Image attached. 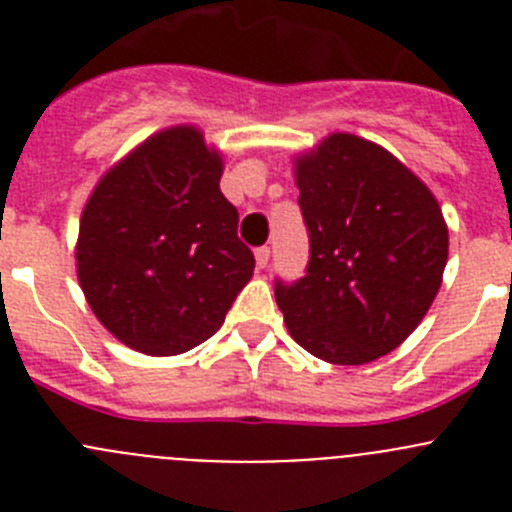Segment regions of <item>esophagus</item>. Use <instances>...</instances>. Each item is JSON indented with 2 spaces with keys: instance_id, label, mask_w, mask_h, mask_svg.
<instances>
[{
  "instance_id": "esophagus-1",
  "label": "esophagus",
  "mask_w": 512,
  "mask_h": 512,
  "mask_svg": "<svg viewBox=\"0 0 512 512\" xmlns=\"http://www.w3.org/2000/svg\"><path fill=\"white\" fill-rule=\"evenodd\" d=\"M269 256H271L269 246L256 248V266H259V269H266V264H269Z\"/></svg>"
}]
</instances>
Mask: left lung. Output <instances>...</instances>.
Wrapping results in <instances>:
<instances>
[{"instance_id":"1","label":"left lung","mask_w":512,"mask_h":512,"mask_svg":"<svg viewBox=\"0 0 512 512\" xmlns=\"http://www.w3.org/2000/svg\"><path fill=\"white\" fill-rule=\"evenodd\" d=\"M310 235L305 277L277 279L289 333L328 364H369L418 328L449 259L431 189L390 151L333 133L295 161Z\"/></svg>"}]
</instances>
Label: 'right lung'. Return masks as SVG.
<instances>
[{
  "instance_id": "1",
  "label": "right lung",
  "mask_w": 512,
  "mask_h": 512,
  "mask_svg": "<svg viewBox=\"0 0 512 512\" xmlns=\"http://www.w3.org/2000/svg\"><path fill=\"white\" fill-rule=\"evenodd\" d=\"M223 158L192 125L143 140L99 179L81 212L76 274L117 341L174 356L223 325L253 274Z\"/></svg>"
}]
</instances>
